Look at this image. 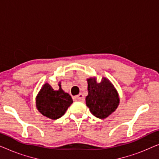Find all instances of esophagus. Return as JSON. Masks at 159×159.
Returning <instances> with one entry per match:
<instances>
[{
  "label": "esophagus",
  "instance_id": "obj_1",
  "mask_svg": "<svg viewBox=\"0 0 159 159\" xmlns=\"http://www.w3.org/2000/svg\"><path fill=\"white\" fill-rule=\"evenodd\" d=\"M75 101H80V102H84V97L83 94H82V93H80L79 95H77V96H75Z\"/></svg>",
  "mask_w": 159,
  "mask_h": 159
}]
</instances>
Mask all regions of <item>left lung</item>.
<instances>
[{"instance_id":"left-lung-1","label":"left lung","mask_w":159,"mask_h":159,"mask_svg":"<svg viewBox=\"0 0 159 159\" xmlns=\"http://www.w3.org/2000/svg\"><path fill=\"white\" fill-rule=\"evenodd\" d=\"M88 95L86 96V105L93 115L103 119L114 112L119 105V93L114 84L107 78L103 77L97 82L95 77L87 79Z\"/></svg>"}]
</instances>
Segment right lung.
Wrapping results in <instances>:
<instances>
[{
	"label": "right lung",
	"instance_id": "obj_1",
	"mask_svg": "<svg viewBox=\"0 0 159 159\" xmlns=\"http://www.w3.org/2000/svg\"><path fill=\"white\" fill-rule=\"evenodd\" d=\"M61 84V82H58L59 88L55 90L48 83H45L36 96L38 111L53 120L61 117L73 103L70 95L62 90Z\"/></svg>",
	"mask_w": 159,
	"mask_h": 159
}]
</instances>
